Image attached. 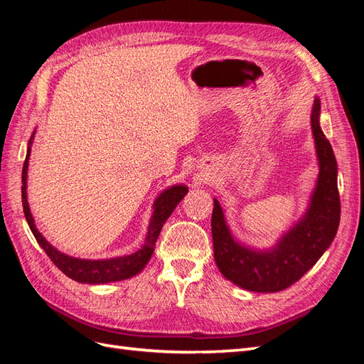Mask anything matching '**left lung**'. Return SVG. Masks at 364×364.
<instances>
[{
    "label": "left lung",
    "instance_id": "left-lung-1",
    "mask_svg": "<svg viewBox=\"0 0 364 364\" xmlns=\"http://www.w3.org/2000/svg\"><path fill=\"white\" fill-rule=\"evenodd\" d=\"M321 100L311 111V129L318 161V178L310 206L277 246L269 250L250 249L234 240L223 209L214 199L211 218L214 258L229 281L249 291L274 293L290 287L310 270L333 243L340 223L337 162L331 144L318 124Z\"/></svg>",
    "mask_w": 364,
    "mask_h": 364
}]
</instances>
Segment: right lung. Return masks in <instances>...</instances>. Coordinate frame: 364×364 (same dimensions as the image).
<instances>
[{
    "label": "right lung",
    "instance_id": "add662e5",
    "mask_svg": "<svg viewBox=\"0 0 364 364\" xmlns=\"http://www.w3.org/2000/svg\"><path fill=\"white\" fill-rule=\"evenodd\" d=\"M31 135L30 144L33 141ZM28 158H30V147L27 150V156L24 161L23 167V186H21V196H23V208L27 223L31 229L33 235H35L39 246L46 250L48 258L56 264V267L60 269L68 278L83 282V284H106V282H115L123 281L127 278L135 277L142 269L146 267V264L153 255L155 250L156 240L159 237L161 229L164 223L167 222V218L171 215V213L179 205V202L183 199V196L188 193V188L185 185H174L171 188L165 190L159 194L158 199L153 205V215L150 218L149 230L146 235V243L139 250H136L132 255L126 257H115L109 259H80L65 255V253L59 252L56 247H53L48 241L42 237V234L38 230L35 220L30 213L28 202H27V168H28Z\"/></svg>",
    "mask_w": 364,
    "mask_h": 364
}]
</instances>
